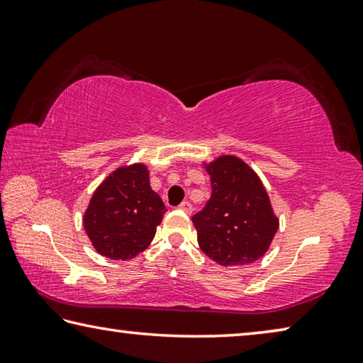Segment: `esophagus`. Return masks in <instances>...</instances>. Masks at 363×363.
Instances as JSON below:
<instances>
[{
	"mask_svg": "<svg viewBox=\"0 0 363 363\" xmlns=\"http://www.w3.org/2000/svg\"><path fill=\"white\" fill-rule=\"evenodd\" d=\"M177 208H179V210L184 213H192V205H190L189 201H182V203Z\"/></svg>",
	"mask_w": 363,
	"mask_h": 363,
	"instance_id": "34e87169",
	"label": "esophagus"
}]
</instances>
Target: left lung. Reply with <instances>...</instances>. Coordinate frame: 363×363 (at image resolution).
I'll list each match as a JSON object with an SVG mask.
<instances>
[{
	"instance_id": "8db88e82",
	"label": "left lung",
	"mask_w": 363,
	"mask_h": 363,
	"mask_svg": "<svg viewBox=\"0 0 363 363\" xmlns=\"http://www.w3.org/2000/svg\"><path fill=\"white\" fill-rule=\"evenodd\" d=\"M211 199L192 218L203 253L220 266H247L269 250L279 219L253 169L238 157L205 163Z\"/></svg>"
}]
</instances>
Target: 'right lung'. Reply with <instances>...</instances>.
<instances>
[{"instance_id": "add662e5", "label": "right lung", "mask_w": 363, "mask_h": 363, "mask_svg": "<svg viewBox=\"0 0 363 363\" xmlns=\"http://www.w3.org/2000/svg\"><path fill=\"white\" fill-rule=\"evenodd\" d=\"M167 213L143 163L116 168L96 189L83 216L96 251L110 259H131L149 247Z\"/></svg>"}]
</instances>
